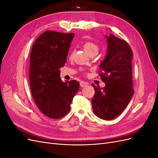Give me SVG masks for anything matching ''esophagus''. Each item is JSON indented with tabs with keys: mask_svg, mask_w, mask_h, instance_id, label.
<instances>
[{
	"mask_svg": "<svg viewBox=\"0 0 158 158\" xmlns=\"http://www.w3.org/2000/svg\"><path fill=\"white\" fill-rule=\"evenodd\" d=\"M80 85L81 87L83 88V87L85 86V85H87L88 83L85 82H84V81H81V82H80Z\"/></svg>",
	"mask_w": 158,
	"mask_h": 158,
	"instance_id": "esophagus-1",
	"label": "esophagus"
}]
</instances>
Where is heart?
<instances>
[{
    "mask_svg": "<svg viewBox=\"0 0 158 158\" xmlns=\"http://www.w3.org/2000/svg\"><path fill=\"white\" fill-rule=\"evenodd\" d=\"M84 50L90 56L92 55H97L99 51V47L91 41L85 42L83 45Z\"/></svg>",
    "mask_w": 158,
    "mask_h": 158,
    "instance_id": "b5f03b06",
    "label": "heart"
}]
</instances>
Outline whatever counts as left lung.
<instances>
[{
	"instance_id": "obj_1",
	"label": "left lung",
	"mask_w": 158,
	"mask_h": 158,
	"mask_svg": "<svg viewBox=\"0 0 158 158\" xmlns=\"http://www.w3.org/2000/svg\"><path fill=\"white\" fill-rule=\"evenodd\" d=\"M106 38L107 54L99 66L103 71L99 75L106 86L100 88L92 84L95 89L92 103L95 115L103 120H111L125 110L134 94L132 51L125 41L112 34Z\"/></svg>"
}]
</instances>
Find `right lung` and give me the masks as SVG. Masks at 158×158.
Masks as SVG:
<instances>
[{
    "mask_svg": "<svg viewBox=\"0 0 158 158\" xmlns=\"http://www.w3.org/2000/svg\"><path fill=\"white\" fill-rule=\"evenodd\" d=\"M74 33L53 31L43 33L33 44L30 53V84L33 99L40 111L51 118L68 114L78 92L76 80L63 82L60 78L69 53Z\"/></svg>",
    "mask_w": 158,
    "mask_h": 158,
    "instance_id": "1",
    "label": "right lung"
}]
</instances>
